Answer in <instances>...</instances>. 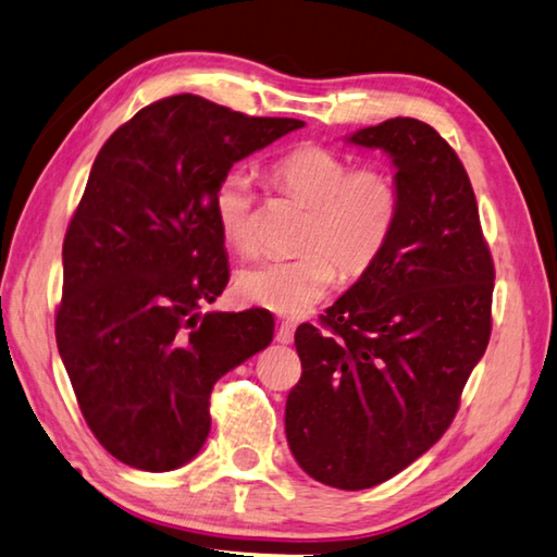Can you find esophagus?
<instances>
[{"mask_svg": "<svg viewBox=\"0 0 557 557\" xmlns=\"http://www.w3.org/2000/svg\"><path fill=\"white\" fill-rule=\"evenodd\" d=\"M277 343H282V346H287V343H292V338H295V326L287 321H282L277 326Z\"/></svg>", "mask_w": 557, "mask_h": 557, "instance_id": "1", "label": "esophagus"}]
</instances>
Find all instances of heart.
<instances>
[{
	"label": "heart",
	"mask_w": 557,
	"mask_h": 557,
	"mask_svg": "<svg viewBox=\"0 0 557 557\" xmlns=\"http://www.w3.org/2000/svg\"><path fill=\"white\" fill-rule=\"evenodd\" d=\"M280 191L305 201L311 216L297 258H265L238 272V297L280 317H305L338 280H358L387 250L401 214V191L387 168H352L348 158L319 144L289 150L270 165ZM216 226L238 252L258 246L256 180L231 170L211 197Z\"/></svg>",
	"instance_id": "b5f03b06"
}]
</instances>
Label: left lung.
<instances>
[{
    "mask_svg": "<svg viewBox=\"0 0 557 557\" xmlns=\"http://www.w3.org/2000/svg\"><path fill=\"white\" fill-rule=\"evenodd\" d=\"M397 168L401 214L382 258L321 317L301 323V377L285 409L289 450L309 478L368 490L436 443L492 333L494 262L470 177L419 119L360 128Z\"/></svg>",
    "mask_w": 557,
    "mask_h": 557,
    "instance_id": "1",
    "label": "left lung"
}]
</instances>
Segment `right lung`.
I'll list each match as a JSON object with an SVG mask.
<instances>
[{
    "instance_id": "right-lung-1",
    "label": "right lung",
    "mask_w": 557,
    "mask_h": 557,
    "mask_svg": "<svg viewBox=\"0 0 557 557\" xmlns=\"http://www.w3.org/2000/svg\"><path fill=\"white\" fill-rule=\"evenodd\" d=\"M301 126L175 95L97 153L63 240L55 341L87 426L131 468L195 458L216 380L270 346L265 309L199 311L228 282L211 197L234 163Z\"/></svg>"
}]
</instances>
